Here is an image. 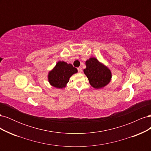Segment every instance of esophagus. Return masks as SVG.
Instances as JSON below:
<instances>
[{
	"label": "esophagus",
	"instance_id": "obj_1",
	"mask_svg": "<svg viewBox=\"0 0 151 151\" xmlns=\"http://www.w3.org/2000/svg\"><path fill=\"white\" fill-rule=\"evenodd\" d=\"M77 70H78V72L79 73H81L82 72V68L81 67H78V68H77Z\"/></svg>",
	"mask_w": 151,
	"mask_h": 151
}]
</instances>
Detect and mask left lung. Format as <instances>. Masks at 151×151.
<instances>
[{"mask_svg":"<svg viewBox=\"0 0 151 151\" xmlns=\"http://www.w3.org/2000/svg\"><path fill=\"white\" fill-rule=\"evenodd\" d=\"M84 72L90 84L96 89L106 86L111 80V74L109 68L101 64L96 58H91L86 62Z\"/></svg>","mask_w":151,"mask_h":151,"instance_id":"left-lung-1","label":"left lung"}]
</instances>
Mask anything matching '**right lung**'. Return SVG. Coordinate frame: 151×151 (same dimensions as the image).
Segmentation results:
<instances>
[{"label":"right lung","instance_id":"obj_1","mask_svg":"<svg viewBox=\"0 0 151 151\" xmlns=\"http://www.w3.org/2000/svg\"><path fill=\"white\" fill-rule=\"evenodd\" d=\"M77 72V68L70 63L68 64L65 62L60 61L57 63L53 69L49 72L48 81L51 85L55 88H64L70 77Z\"/></svg>","mask_w":151,"mask_h":151}]
</instances>
